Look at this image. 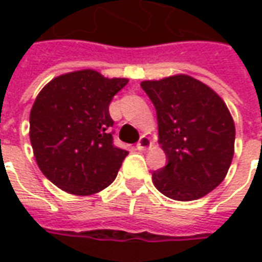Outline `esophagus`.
Segmentation results:
<instances>
[{
  "label": "esophagus",
  "mask_w": 262,
  "mask_h": 262,
  "mask_svg": "<svg viewBox=\"0 0 262 262\" xmlns=\"http://www.w3.org/2000/svg\"><path fill=\"white\" fill-rule=\"evenodd\" d=\"M148 147H151V140H150V137L147 136L140 137V140H139V143H137V148H139L140 151H144V150H147Z\"/></svg>",
  "instance_id": "obj_1"
}]
</instances>
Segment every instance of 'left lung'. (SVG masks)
Here are the masks:
<instances>
[{
    "label": "left lung",
    "mask_w": 262,
    "mask_h": 262,
    "mask_svg": "<svg viewBox=\"0 0 262 262\" xmlns=\"http://www.w3.org/2000/svg\"><path fill=\"white\" fill-rule=\"evenodd\" d=\"M157 111L159 144L168 163L151 174L154 187L174 201L208 195L227 176L234 156V120L225 101L187 74L142 81Z\"/></svg>",
    "instance_id": "8db88e82"
}]
</instances>
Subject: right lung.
Returning <instances> with one entry per match:
<instances>
[{
	"label": "right lung",
	"instance_id": "add662e5",
	"mask_svg": "<svg viewBox=\"0 0 262 262\" xmlns=\"http://www.w3.org/2000/svg\"><path fill=\"white\" fill-rule=\"evenodd\" d=\"M129 82L85 69L54 77L32 105L29 137L43 176L73 195H94L118 176L126 150L115 147L112 98Z\"/></svg>",
	"mask_w": 262,
	"mask_h": 262
}]
</instances>
